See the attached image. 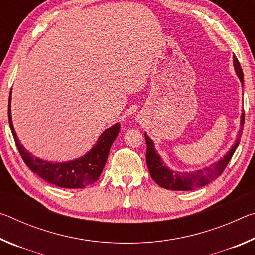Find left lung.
Listing matches in <instances>:
<instances>
[{
  "label": "left lung",
  "mask_w": 255,
  "mask_h": 255,
  "mask_svg": "<svg viewBox=\"0 0 255 255\" xmlns=\"http://www.w3.org/2000/svg\"><path fill=\"white\" fill-rule=\"evenodd\" d=\"M234 67L236 71L237 76L240 77V80L243 84V71H242V67L240 65L239 59L234 56ZM241 132L243 131V125H244V118L245 114L243 112L241 117ZM241 137V135H240ZM145 140L146 145H147V152H146V163H147L148 170L150 176H152L153 180L156 182L158 185H161L164 189L169 190H180V191H188V190L197 189L205 187L206 184H208L211 181L217 179L219 175H221L224 170L226 169L227 164L230 163L233 154L237 148V146L240 144V139L236 140V144L233 146L232 149L228 152L226 156L224 158L219 159L217 163L213 164L209 167H206L204 170H199L197 172H191V173H181V172H175L171 171L170 169L164 165L162 162L161 157L156 154L153 146V141L150 140V138L145 133Z\"/></svg>",
  "instance_id": "left-lung-1"
}]
</instances>
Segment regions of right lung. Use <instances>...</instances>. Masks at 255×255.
Returning a JSON list of instances; mask_svg holds the SVG:
<instances>
[{"label": "right lung", "instance_id": "right-lung-1", "mask_svg": "<svg viewBox=\"0 0 255 255\" xmlns=\"http://www.w3.org/2000/svg\"><path fill=\"white\" fill-rule=\"evenodd\" d=\"M7 115L8 124H10L16 148H18L25 165L33 173L39 175L41 179L60 188L79 189L97 182L99 176L102 173L103 167L106 165L111 145L120 130V124H116L111 128L107 129L99 138L97 145L83 157L66 163H51L34 157L19 143V139L13 129V125H12L11 92L10 98H8Z\"/></svg>", "mask_w": 255, "mask_h": 255}]
</instances>
